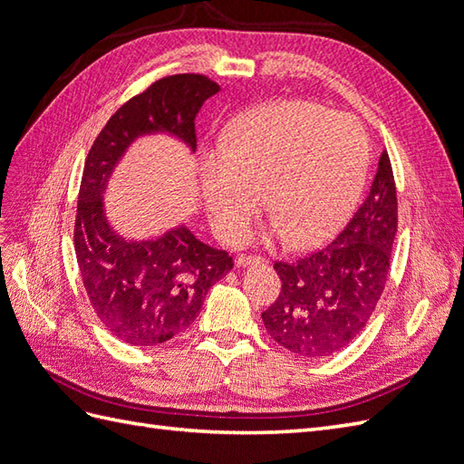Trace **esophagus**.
<instances>
[{"mask_svg": "<svg viewBox=\"0 0 464 464\" xmlns=\"http://www.w3.org/2000/svg\"><path fill=\"white\" fill-rule=\"evenodd\" d=\"M254 263H265L263 257L257 256H237L236 257V266H247V265H254Z\"/></svg>", "mask_w": 464, "mask_h": 464, "instance_id": "esophagus-1", "label": "esophagus"}]
</instances>
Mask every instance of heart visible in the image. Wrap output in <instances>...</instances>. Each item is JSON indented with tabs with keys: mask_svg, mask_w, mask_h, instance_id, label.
Wrapping results in <instances>:
<instances>
[{
	"mask_svg": "<svg viewBox=\"0 0 464 464\" xmlns=\"http://www.w3.org/2000/svg\"><path fill=\"white\" fill-rule=\"evenodd\" d=\"M370 141L350 116L286 101L237 121L220 150L199 168V195L210 227L234 240L266 207L290 246L327 240L353 213L366 181Z\"/></svg>",
	"mask_w": 464,
	"mask_h": 464,
	"instance_id": "1",
	"label": "heart"
}]
</instances>
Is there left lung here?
Segmentation results:
<instances>
[{"label": "left lung", "instance_id": "left-lung-1", "mask_svg": "<svg viewBox=\"0 0 464 464\" xmlns=\"http://www.w3.org/2000/svg\"><path fill=\"white\" fill-rule=\"evenodd\" d=\"M395 234L397 189L383 152L368 198L346 228L312 256L275 263L283 288L261 314L266 333L304 358H325L348 346L382 298Z\"/></svg>", "mask_w": 464, "mask_h": 464}]
</instances>
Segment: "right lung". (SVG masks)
Wrapping results in <instances>:
<instances>
[{"instance_id": "add662e5", "label": "right lung", "mask_w": 464, "mask_h": 464, "mask_svg": "<svg viewBox=\"0 0 464 464\" xmlns=\"http://www.w3.org/2000/svg\"><path fill=\"white\" fill-rule=\"evenodd\" d=\"M218 91L193 73L152 82L108 120L85 160L75 217L79 271L98 319L131 346H159L184 333L234 263L184 224L141 242L120 236L104 210L108 181L139 137L166 133L195 152V118Z\"/></svg>"}]
</instances>
